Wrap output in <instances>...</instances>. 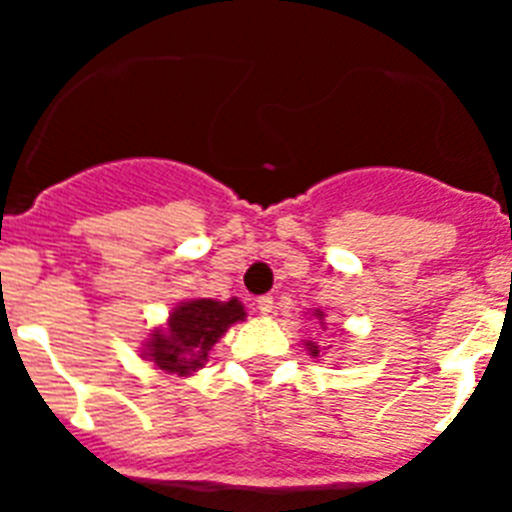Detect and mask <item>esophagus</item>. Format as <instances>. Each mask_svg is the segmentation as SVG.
<instances>
[{
    "instance_id": "obj_1",
    "label": "esophagus",
    "mask_w": 512,
    "mask_h": 512,
    "mask_svg": "<svg viewBox=\"0 0 512 512\" xmlns=\"http://www.w3.org/2000/svg\"><path fill=\"white\" fill-rule=\"evenodd\" d=\"M256 310H259L261 315H269V312L274 310V297H269V295L259 297V300H256Z\"/></svg>"
}]
</instances>
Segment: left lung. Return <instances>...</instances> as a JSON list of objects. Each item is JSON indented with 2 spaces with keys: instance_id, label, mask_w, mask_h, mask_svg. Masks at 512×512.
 Here are the masks:
<instances>
[{
  "instance_id": "8db88e82",
  "label": "left lung",
  "mask_w": 512,
  "mask_h": 512,
  "mask_svg": "<svg viewBox=\"0 0 512 512\" xmlns=\"http://www.w3.org/2000/svg\"><path fill=\"white\" fill-rule=\"evenodd\" d=\"M315 318H318V320H323V312H320V310H315ZM305 346L310 348V354H312V356H318V346H315V343H312V341H307Z\"/></svg>"
}]
</instances>
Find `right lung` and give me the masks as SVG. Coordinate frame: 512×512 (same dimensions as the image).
Returning <instances> with one entry per match:
<instances>
[{"label": "right lung", "instance_id": "obj_1", "mask_svg": "<svg viewBox=\"0 0 512 512\" xmlns=\"http://www.w3.org/2000/svg\"><path fill=\"white\" fill-rule=\"evenodd\" d=\"M246 318V310L238 300H187L171 310L169 325L153 330L146 343L148 361L169 374H187L202 369L207 354L233 323Z\"/></svg>", "mask_w": 512, "mask_h": 512}]
</instances>
